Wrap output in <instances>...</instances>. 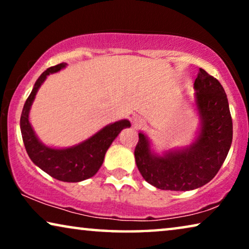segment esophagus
<instances>
[{"label":"esophagus","instance_id":"esophagus-1","mask_svg":"<svg viewBox=\"0 0 249 249\" xmlns=\"http://www.w3.org/2000/svg\"><path fill=\"white\" fill-rule=\"evenodd\" d=\"M142 124H144V120H142L141 117H135L134 118V125L136 128L142 127Z\"/></svg>","mask_w":249,"mask_h":249}]
</instances>
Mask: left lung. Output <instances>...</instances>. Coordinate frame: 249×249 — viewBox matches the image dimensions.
<instances>
[{
	"mask_svg": "<svg viewBox=\"0 0 249 249\" xmlns=\"http://www.w3.org/2000/svg\"><path fill=\"white\" fill-rule=\"evenodd\" d=\"M194 88L200 127L192 145L159 155L147 136L138 134L136 164L142 178L159 189L186 192L206 185L222 166L232 142V119L222 85L200 68Z\"/></svg>",
	"mask_w": 249,
	"mask_h": 249,
	"instance_id": "left-lung-1",
	"label": "left lung"
}]
</instances>
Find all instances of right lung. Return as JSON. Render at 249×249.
<instances>
[{
	"instance_id": "add662e5",
	"label": "right lung",
	"mask_w": 249,
	"mask_h": 249,
	"mask_svg": "<svg viewBox=\"0 0 249 249\" xmlns=\"http://www.w3.org/2000/svg\"><path fill=\"white\" fill-rule=\"evenodd\" d=\"M66 66L67 63H60L51 67L44 71L36 80L32 93L23 105L21 118H20V129H21L22 141L27 154L34 164L60 181L79 182L96 175L103 164L105 153L111 146L112 142L118 137L122 129L130 127V122L127 119H124L105 125L91 137L71 147L54 148L44 145L30 124L29 111L37 91L47 76L57 72L66 68Z\"/></svg>"
}]
</instances>
